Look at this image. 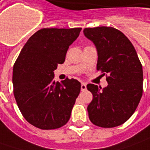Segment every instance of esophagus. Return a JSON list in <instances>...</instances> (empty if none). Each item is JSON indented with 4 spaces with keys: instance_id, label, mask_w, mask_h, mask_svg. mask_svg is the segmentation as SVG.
<instances>
[{
    "instance_id": "esophagus-1",
    "label": "esophagus",
    "mask_w": 150,
    "mask_h": 150,
    "mask_svg": "<svg viewBox=\"0 0 150 150\" xmlns=\"http://www.w3.org/2000/svg\"><path fill=\"white\" fill-rule=\"evenodd\" d=\"M86 89H87V84L83 83L81 84V90L82 91H85Z\"/></svg>"
}]
</instances>
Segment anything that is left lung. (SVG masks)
I'll list each match as a JSON object with an SVG mask.
<instances>
[{
  "label": "left lung",
  "mask_w": 150,
  "mask_h": 150,
  "mask_svg": "<svg viewBox=\"0 0 150 150\" xmlns=\"http://www.w3.org/2000/svg\"><path fill=\"white\" fill-rule=\"evenodd\" d=\"M84 36L95 45L97 69L108 76L104 88L89 83L93 93L88 106L90 121L102 128L125 123L133 115L143 93V68L135 48L123 32L113 27L85 28Z\"/></svg>",
  "instance_id": "1"
}]
</instances>
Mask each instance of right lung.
Here are the masks:
<instances>
[{"label": "right lung", "mask_w": 150, "mask_h": 150, "mask_svg": "<svg viewBox=\"0 0 150 150\" xmlns=\"http://www.w3.org/2000/svg\"><path fill=\"white\" fill-rule=\"evenodd\" d=\"M82 28H43L28 39L15 62L14 96L26 120L41 129L65 125L81 90L76 79L54 81V70L62 64L69 46Z\"/></svg>", "instance_id": "obj_1"}]
</instances>
